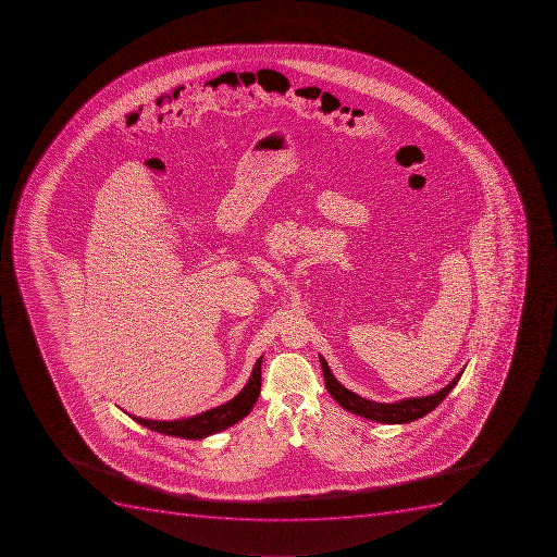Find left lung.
Masks as SVG:
<instances>
[{"instance_id":"left-lung-1","label":"left lung","mask_w":557,"mask_h":557,"mask_svg":"<svg viewBox=\"0 0 557 557\" xmlns=\"http://www.w3.org/2000/svg\"><path fill=\"white\" fill-rule=\"evenodd\" d=\"M319 361L323 367L324 384L335 400L341 404L346 411L358 414V417L367 418V420L377 421V423H409V421L418 420V418L425 417L432 409L443 403L446 395L454 389L458 379L463 374V369L451 379L448 386H444L440 392L434 395H426V397L404 398L400 403L393 404H379L367 400V398L356 395L351 389L344 388L338 383L332 370L327 367L326 360L323 356L319 355Z\"/></svg>"}]
</instances>
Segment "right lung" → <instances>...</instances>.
<instances>
[{
    "label": "right lung",
    "mask_w": 557,
    "mask_h": 557,
    "mask_svg": "<svg viewBox=\"0 0 557 557\" xmlns=\"http://www.w3.org/2000/svg\"><path fill=\"white\" fill-rule=\"evenodd\" d=\"M261 361L262 356L253 364L252 375L245 384V388L233 400L222 404L215 409L174 421L145 420V418L132 417V414L128 417L150 431L173 435V437H183V440H202L208 435L225 431L234 423H238L239 420H244L248 412L252 411L253 404L261 393Z\"/></svg>",
    "instance_id": "obj_1"
}]
</instances>
